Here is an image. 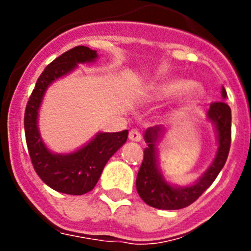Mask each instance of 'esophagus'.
Instances as JSON below:
<instances>
[{
	"label": "esophagus",
	"mask_w": 251,
	"mask_h": 251,
	"mask_svg": "<svg viewBox=\"0 0 251 251\" xmlns=\"http://www.w3.org/2000/svg\"><path fill=\"white\" fill-rule=\"evenodd\" d=\"M129 139L132 142H139L142 139L141 133H139L137 129H132L129 132Z\"/></svg>",
	"instance_id": "esophagus-1"
}]
</instances>
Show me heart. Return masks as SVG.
Wrapping results in <instances>:
<instances>
[{
	"label": "heart",
	"instance_id": "heart-1",
	"mask_svg": "<svg viewBox=\"0 0 251 251\" xmlns=\"http://www.w3.org/2000/svg\"><path fill=\"white\" fill-rule=\"evenodd\" d=\"M182 94L183 104L196 103L199 99L202 98L203 89L197 84L183 77H168L166 80L158 81L150 86L147 92V99L150 101L163 103L171 99L177 98Z\"/></svg>",
	"mask_w": 251,
	"mask_h": 251
}]
</instances>
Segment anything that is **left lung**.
<instances>
[{"label": "left lung", "mask_w": 251, "mask_h": 251, "mask_svg": "<svg viewBox=\"0 0 251 251\" xmlns=\"http://www.w3.org/2000/svg\"><path fill=\"white\" fill-rule=\"evenodd\" d=\"M221 97L225 100V88H221ZM207 119L214 124L217 139V151L211 165L195 182L179 186L166 179L159 167L158 143L163 138L167 128L154 126L143 134L147 147L145 158L137 175V192L147 205L159 210H178L187 207L199 199L214 182L217 175L225 166L231 143V109L225 101H216L210 105Z\"/></svg>", "instance_id": "8db88e82"}]
</instances>
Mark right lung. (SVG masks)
<instances>
[{"mask_svg":"<svg viewBox=\"0 0 251 251\" xmlns=\"http://www.w3.org/2000/svg\"><path fill=\"white\" fill-rule=\"evenodd\" d=\"M97 51L76 46L49 64L37 79L25 110V136L31 162L36 174L52 190L66 195H84L95 187L106 162L127 142L128 130L98 132L85 145L69 153L48 148L39 130V110L51 84L66 76L79 64L95 63Z\"/></svg>","mask_w":251,"mask_h":251,"instance_id":"right-lung-1","label":"right lung"}]
</instances>
